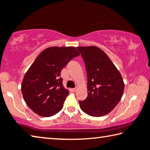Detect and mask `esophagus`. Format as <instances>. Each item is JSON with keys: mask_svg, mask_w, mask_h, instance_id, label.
I'll list each match as a JSON object with an SVG mask.
<instances>
[{"mask_svg": "<svg viewBox=\"0 0 150 150\" xmlns=\"http://www.w3.org/2000/svg\"><path fill=\"white\" fill-rule=\"evenodd\" d=\"M77 89H78V88H77V87H75V88H73V91H74V92L75 93V92H77Z\"/></svg>", "mask_w": 150, "mask_h": 150, "instance_id": "1", "label": "esophagus"}]
</instances>
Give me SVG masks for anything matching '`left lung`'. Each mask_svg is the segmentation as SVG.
Listing matches in <instances>:
<instances>
[{"instance_id": "left-lung-1", "label": "left lung", "mask_w": 150, "mask_h": 150, "mask_svg": "<svg viewBox=\"0 0 150 150\" xmlns=\"http://www.w3.org/2000/svg\"><path fill=\"white\" fill-rule=\"evenodd\" d=\"M85 64L88 96L80 108L95 117L107 115L120 102L124 83L120 72L105 52L96 46L77 47Z\"/></svg>"}]
</instances>
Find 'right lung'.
Returning <instances> with one entry per match:
<instances>
[{
	"instance_id": "right-lung-1",
	"label": "right lung",
	"mask_w": 150,
	"mask_h": 150,
	"mask_svg": "<svg viewBox=\"0 0 150 150\" xmlns=\"http://www.w3.org/2000/svg\"><path fill=\"white\" fill-rule=\"evenodd\" d=\"M79 54L73 46L50 47L39 54L25 74L21 86L25 102L34 112L50 117L62 110L69 93L63 87L61 71Z\"/></svg>"
}]
</instances>
